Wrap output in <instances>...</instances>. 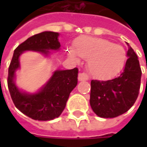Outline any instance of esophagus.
I'll use <instances>...</instances> for the list:
<instances>
[{"instance_id": "esophagus-1", "label": "esophagus", "mask_w": 147, "mask_h": 147, "mask_svg": "<svg viewBox=\"0 0 147 147\" xmlns=\"http://www.w3.org/2000/svg\"><path fill=\"white\" fill-rule=\"evenodd\" d=\"M88 79H89V77L85 73H80L78 74V81H88Z\"/></svg>"}]
</instances>
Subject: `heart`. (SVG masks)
Masks as SVG:
<instances>
[{"label": "heart", "instance_id": "b5f03b06", "mask_svg": "<svg viewBox=\"0 0 147 147\" xmlns=\"http://www.w3.org/2000/svg\"><path fill=\"white\" fill-rule=\"evenodd\" d=\"M69 57L78 61V56L88 59L90 74L98 79L117 75L125 66L127 56L124 48L109 40L82 36L75 42L74 48L68 49Z\"/></svg>", "mask_w": 147, "mask_h": 147}]
</instances>
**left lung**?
<instances>
[{"label": "left lung", "mask_w": 147, "mask_h": 147, "mask_svg": "<svg viewBox=\"0 0 147 147\" xmlns=\"http://www.w3.org/2000/svg\"><path fill=\"white\" fill-rule=\"evenodd\" d=\"M128 44V43H127ZM121 74L108 81L92 80L90 105L101 118H115L127 112L138 96L142 70L138 55L131 47Z\"/></svg>", "instance_id": "left-lung-1"}]
</instances>
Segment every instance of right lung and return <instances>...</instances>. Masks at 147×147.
Wrapping results in <instances>:
<instances>
[{
  "label": "right lung",
  "mask_w": 147,
  "mask_h": 147,
  "mask_svg": "<svg viewBox=\"0 0 147 147\" xmlns=\"http://www.w3.org/2000/svg\"><path fill=\"white\" fill-rule=\"evenodd\" d=\"M59 33L45 31L29 37L14 50L9 67L8 88L15 107L32 119L47 121L58 118L65 110L69 94L78 84V69L54 71L49 80L35 93L20 90L15 84V73L20 69V57L27 51L45 56L50 51H59Z\"/></svg>",
  "instance_id": "obj_1"
}]
</instances>
